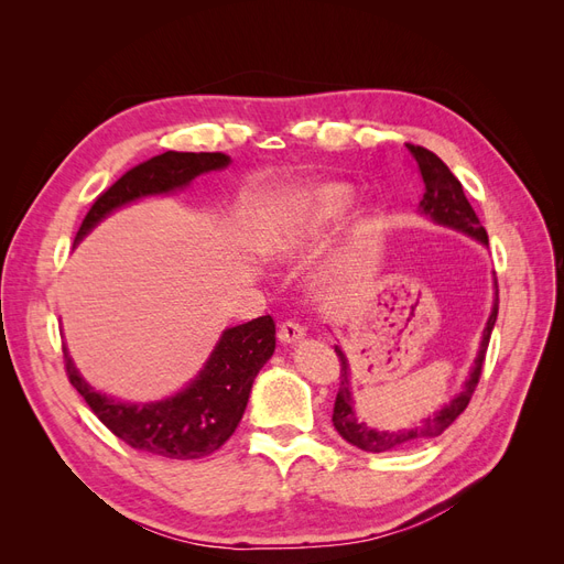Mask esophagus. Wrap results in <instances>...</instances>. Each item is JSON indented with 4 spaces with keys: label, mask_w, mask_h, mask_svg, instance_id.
<instances>
[{
    "label": "esophagus",
    "mask_w": 564,
    "mask_h": 564,
    "mask_svg": "<svg viewBox=\"0 0 564 564\" xmlns=\"http://www.w3.org/2000/svg\"><path fill=\"white\" fill-rule=\"evenodd\" d=\"M305 336V329L301 327L299 322H282L280 324V332H278V338L280 344H296V340H301Z\"/></svg>",
    "instance_id": "1"
}]
</instances>
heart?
Instances as JSON below:
<instances>
[{"mask_svg": "<svg viewBox=\"0 0 564 564\" xmlns=\"http://www.w3.org/2000/svg\"><path fill=\"white\" fill-rule=\"evenodd\" d=\"M352 187L346 183H313L272 202L259 232V249L278 259L301 253L322 232L346 216Z\"/></svg>", "mask_w": 564, "mask_h": 564, "instance_id": "b5f03b06", "label": "heart"}]
</instances>
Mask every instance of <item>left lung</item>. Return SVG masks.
Returning a JSON list of instances; mask_svg holds the SVG:
<instances>
[{
    "label": "left lung",
    "mask_w": 564,
    "mask_h": 564,
    "mask_svg": "<svg viewBox=\"0 0 564 564\" xmlns=\"http://www.w3.org/2000/svg\"><path fill=\"white\" fill-rule=\"evenodd\" d=\"M406 148H409V152H412V158L416 160L423 185H425L423 199L419 204L421 214L429 216L433 224L464 232L487 247L489 245L487 230L482 228L480 218L475 216L470 202L466 199L464 187H460L458 178L449 172V166L442 162L435 152L425 150L421 145H406ZM497 315H499V289H497V278H494L491 313L485 324L480 350H477L475 365L468 373L464 388H460L458 395H454L445 406L437 409V412H433L429 419H423L414 425H409V429H400V431H377V429H369L365 421H360V416H357V412H355L348 357L344 350H340V346H336L334 350L340 360V386L336 392L332 421H334V429L338 431V435L346 442H350V445L357 449L381 454V452L402 449L406 445H419V442L433 440V437L445 433L449 425L460 416V412L468 406L473 392H475V386H477V381H480L485 355H487V346L491 338V329H494V324H497Z\"/></svg>",
    "instance_id": "obj_1"
}]
</instances>
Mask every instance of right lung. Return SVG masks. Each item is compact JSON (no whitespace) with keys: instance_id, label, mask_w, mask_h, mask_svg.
I'll return each instance as SVG.
<instances>
[{"instance_id":"obj_1","label":"right lung","mask_w":564,"mask_h":564,"mask_svg":"<svg viewBox=\"0 0 564 564\" xmlns=\"http://www.w3.org/2000/svg\"><path fill=\"white\" fill-rule=\"evenodd\" d=\"M228 164L230 158L224 152L169 150L129 169L104 195H98L82 220L75 245L119 207L183 191L199 174L218 172ZM63 352L73 388L119 440L139 452L187 460L214 454L242 421L256 373L275 352V322L263 315L226 329L197 377L176 395L155 402H122L94 390L77 371L67 348Z\"/></svg>"}]
</instances>
